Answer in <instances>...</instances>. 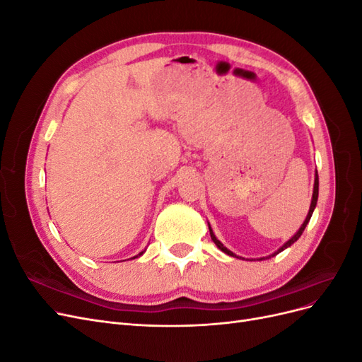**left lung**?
<instances>
[{"instance_id": "8db88e82", "label": "left lung", "mask_w": 362, "mask_h": 362, "mask_svg": "<svg viewBox=\"0 0 362 362\" xmlns=\"http://www.w3.org/2000/svg\"><path fill=\"white\" fill-rule=\"evenodd\" d=\"M317 199H319V173H317V170H315V177H314V190H313V199H311V205H310V211H308V214H306V218L303 221V223L300 225V228H299V231L296 233L288 242H286L284 243L278 250H275L273 252L272 255H269V257H262V258H258V261H261V259H267V258H270V257H275V255H278L279 252H282L284 249H287V247H290L294 242H298L299 240V237L302 235V233H303V229L306 228V225H308V222H310V218H311V216H313V213H314V208H315V205H317ZM208 229H210V235H211V240L213 242L216 243V246L221 249L222 252H225L226 255H229V257H234V258H240V259H245V258H242V257H238V255H235L234 252H231L229 249H226L221 242H218L217 240V237L214 235V233H213V229H211V226H210V223H208Z\"/></svg>"}]
</instances>
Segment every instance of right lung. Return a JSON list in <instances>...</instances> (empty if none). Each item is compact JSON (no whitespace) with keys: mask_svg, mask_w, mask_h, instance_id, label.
<instances>
[{"mask_svg":"<svg viewBox=\"0 0 362 362\" xmlns=\"http://www.w3.org/2000/svg\"><path fill=\"white\" fill-rule=\"evenodd\" d=\"M144 254H145V250H144V252H140V254H139V255H136V257H133V258H139L140 255H144Z\"/></svg>","mask_w":362,"mask_h":362,"instance_id":"obj_1","label":"right lung"}]
</instances>
